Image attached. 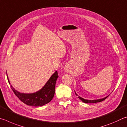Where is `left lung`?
<instances>
[{
    "mask_svg": "<svg viewBox=\"0 0 127 127\" xmlns=\"http://www.w3.org/2000/svg\"><path fill=\"white\" fill-rule=\"evenodd\" d=\"M75 94H76V95H77V96H78V95H77L76 92H75ZM109 96V95H108ZM108 96H106L105 97H104V98H102V99H96V100H88V99H84L83 98V97H80V96H79V98L81 100L84 102V103H98V102H101L102 101H103L104 100H105L106 97H107Z\"/></svg>",
    "mask_w": 127,
    "mask_h": 127,
    "instance_id": "obj_1",
    "label": "left lung"
}]
</instances>
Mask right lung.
Returning <instances> with one entry per match:
<instances>
[{
  "instance_id": "add662e5",
  "label": "right lung",
  "mask_w": 127,
  "mask_h": 127,
  "mask_svg": "<svg viewBox=\"0 0 127 127\" xmlns=\"http://www.w3.org/2000/svg\"><path fill=\"white\" fill-rule=\"evenodd\" d=\"M58 77L59 76L57 71H56L53 73L41 89L37 91V92L30 94L20 93L15 90L12 85L10 86L15 95L24 104L30 106H41L48 103L53 99L55 95L56 82ZM7 78L9 84H10L8 75Z\"/></svg>"
}]
</instances>
